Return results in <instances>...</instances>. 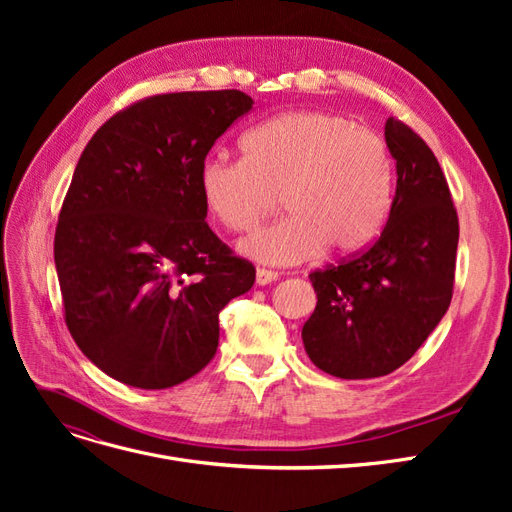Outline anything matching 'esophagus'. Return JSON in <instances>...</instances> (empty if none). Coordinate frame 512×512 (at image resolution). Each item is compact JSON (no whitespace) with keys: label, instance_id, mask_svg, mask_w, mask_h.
<instances>
[{"label":"esophagus","instance_id":"1","mask_svg":"<svg viewBox=\"0 0 512 512\" xmlns=\"http://www.w3.org/2000/svg\"><path fill=\"white\" fill-rule=\"evenodd\" d=\"M277 280V273L271 271V269H262L258 267L256 269V284L258 286H267V284H273Z\"/></svg>","mask_w":512,"mask_h":512}]
</instances>
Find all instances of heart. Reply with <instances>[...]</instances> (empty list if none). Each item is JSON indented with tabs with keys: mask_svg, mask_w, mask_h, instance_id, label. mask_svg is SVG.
Wrapping results in <instances>:
<instances>
[{
	"mask_svg": "<svg viewBox=\"0 0 512 512\" xmlns=\"http://www.w3.org/2000/svg\"><path fill=\"white\" fill-rule=\"evenodd\" d=\"M198 190L211 218L241 232L275 211H290L254 230L239 250L267 265H297L324 245L331 254L361 252L386 222L393 164L382 136L324 111H294L258 123L243 136V158L209 153Z\"/></svg>",
	"mask_w": 512,
	"mask_h": 512,
	"instance_id": "obj_1",
	"label": "heart"
}]
</instances>
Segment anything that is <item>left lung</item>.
Here are the masks:
<instances>
[{
	"instance_id": "obj_1",
	"label": "left lung",
	"mask_w": 512,
	"mask_h": 512,
	"mask_svg": "<svg viewBox=\"0 0 512 512\" xmlns=\"http://www.w3.org/2000/svg\"><path fill=\"white\" fill-rule=\"evenodd\" d=\"M395 196L380 237L339 265L309 273L316 309L303 324L312 363L344 380L391 374L423 346L453 299L459 220L427 143L389 117Z\"/></svg>"
}]
</instances>
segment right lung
Wrapping results in <instances>:
<instances>
[{
    "instance_id": "1",
    "label": "right lung",
    "mask_w": 512,
    "mask_h": 512,
    "mask_svg": "<svg viewBox=\"0 0 512 512\" xmlns=\"http://www.w3.org/2000/svg\"><path fill=\"white\" fill-rule=\"evenodd\" d=\"M254 100L239 89L138 100L91 136L55 230L66 327L136 389H168L215 356L220 312L256 269L205 222L198 166Z\"/></svg>"
}]
</instances>
